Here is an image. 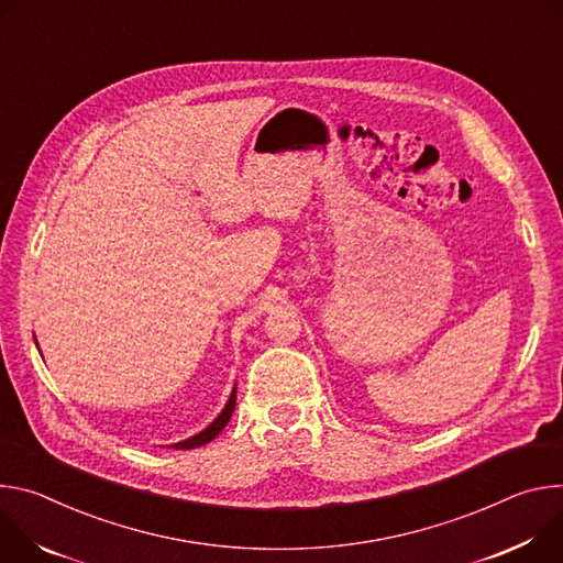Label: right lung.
Segmentation results:
<instances>
[{
	"label": "right lung",
	"mask_w": 563,
	"mask_h": 563,
	"mask_svg": "<svg viewBox=\"0 0 563 563\" xmlns=\"http://www.w3.org/2000/svg\"><path fill=\"white\" fill-rule=\"evenodd\" d=\"M35 344H37V342H35ZM234 405H236V385H234V389H232V394H230L225 407L221 409V413H219L203 431L190 435V439H185V441H180V443H174V445H169V448H172V450H195V448H201V445L214 441L217 435L223 431V427L228 424V420L232 418Z\"/></svg>",
	"instance_id": "1"
}]
</instances>
